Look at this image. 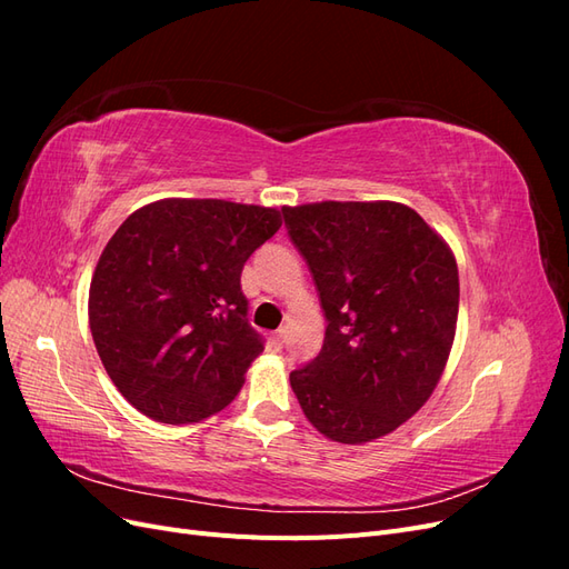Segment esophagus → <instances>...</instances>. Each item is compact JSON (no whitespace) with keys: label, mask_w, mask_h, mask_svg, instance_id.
Here are the masks:
<instances>
[{"label":"esophagus","mask_w":569,"mask_h":569,"mask_svg":"<svg viewBox=\"0 0 569 569\" xmlns=\"http://www.w3.org/2000/svg\"><path fill=\"white\" fill-rule=\"evenodd\" d=\"M270 343H272V349L274 351H280L282 349V343H284V330H278L272 335V339H270Z\"/></svg>","instance_id":"1"}]
</instances>
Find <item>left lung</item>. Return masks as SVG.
Returning a JSON list of instances; mask_svg holds the SVG:
<instances>
[{"label":"left lung","instance_id":"obj_1","mask_svg":"<svg viewBox=\"0 0 569 569\" xmlns=\"http://www.w3.org/2000/svg\"><path fill=\"white\" fill-rule=\"evenodd\" d=\"M325 311L320 353L289 375L327 439H380L425 406L449 360L458 266L449 244L396 201L284 206Z\"/></svg>","mask_w":569,"mask_h":569}]
</instances>
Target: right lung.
<instances>
[{
	"mask_svg": "<svg viewBox=\"0 0 569 569\" xmlns=\"http://www.w3.org/2000/svg\"><path fill=\"white\" fill-rule=\"evenodd\" d=\"M280 226L266 206L161 199L109 239L90 284V330L111 382L147 418L189 425L232 403L263 351L239 278Z\"/></svg>",
	"mask_w": 569,
	"mask_h": 569,
	"instance_id": "right-lung-1",
	"label": "right lung"
}]
</instances>
